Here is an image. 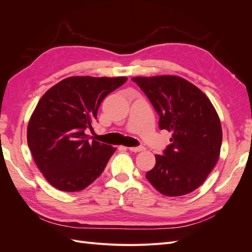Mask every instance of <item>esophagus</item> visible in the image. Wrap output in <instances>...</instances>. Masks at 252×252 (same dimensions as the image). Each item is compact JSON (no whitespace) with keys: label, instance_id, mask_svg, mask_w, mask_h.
<instances>
[{"label":"esophagus","instance_id":"1","mask_svg":"<svg viewBox=\"0 0 252 252\" xmlns=\"http://www.w3.org/2000/svg\"><path fill=\"white\" fill-rule=\"evenodd\" d=\"M129 150L132 151V152H140L145 150V148L143 146H138V147H129Z\"/></svg>","mask_w":252,"mask_h":252}]
</instances>
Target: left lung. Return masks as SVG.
<instances>
[{
    "mask_svg": "<svg viewBox=\"0 0 252 252\" xmlns=\"http://www.w3.org/2000/svg\"><path fill=\"white\" fill-rule=\"evenodd\" d=\"M159 116L158 126L172 132L171 144L146 178L158 192L180 196L200 187L216 166L222 127L209 98L193 84L175 75L131 79Z\"/></svg>",
    "mask_w": 252,
    "mask_h": 252,
    "instance_id": "8db88e82",
    "label": "left lung"
}]
</instances>
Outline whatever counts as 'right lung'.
<instances>
[{
  "instance_id": "add662e5",
  "label": "right lung",
  "mask_w": 252,
  "mask_h": 252,
  "mask_svg": "<svg viewBox=\"0 0 252 252\" xmlns=\"http://www.w3.org/2000/svg\"><path fill=\"white\" fill-rule=\"evenodd\" d=\"M126 77H70L48 89L27 127V143L44 178L61 191L85 189L101 175L116 151L90 141L86 130L96 120L104 98Z\"/></svg>"
}]
</instances>
